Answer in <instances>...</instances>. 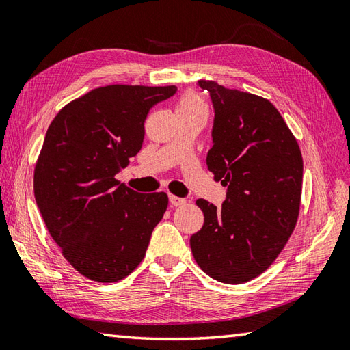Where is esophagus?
Returning a JSON list of instances; mask_svg holds the SVG:
<instances>
[{
	"label": "esophagus",
	"mask_w": 350,
	"mask_h": 350,
	"mask_svg": "<svg viewBox=\"0 0 350 350\" xmlns=\"http://www.w3.org/2000/svg\"><path fill=\"white\" fill-rule=\"evenodd\" d=\"M170 203L173 204V206H182V204H185L187 203V200H185V198H180V197H177V196H173V194H170Z\"/></svg>",
	"instance_id": "obj_1"
}]
</instances>
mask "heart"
<instances>
[{
    "label": "heart",
    "mask_w": 350,
    "mask_h": 350,
    "mask_svg": "<svg viewBox=\"0 0 350 350\" xmlns=\"http://www.w3.org/2000/svg\"><path fill=\"white\" fill-rule=\"evenodd\" d=\"M177 111L206 112V107H204V103L200 98V95L194 91H187L180 95L179 101H177Z\"/></svg>",
    "instance_id": "b5f03b06"
}]
</instances>
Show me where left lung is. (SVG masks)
<instances>
[{
    "label": "left lung",
    "mask_w": 350,
    "mask_h": 350,
    "mask_svg": "<svg viewBox=\"0 0 350 350\" xmlns=\"http://www.w3.org/2000/svg\"><path fill=\"white\" fill-rule=\"evenodd\" d=\"M215 118L208 170L228 187L221 208L198 198L204 223L189 244L198 267L223 284L255 279L275 262L296 228L304 161L299 144L271 103L212 80Z\"/></svg>",
    "instance_id": "1"
}]
</instances>
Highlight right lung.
Returning a JSON list of instances; mask_svg holds the SVG:
<instances>
[{
    "label": "right lung",
    "instance_id": "add662e5",
    "mask_svg": "<svg viewBox=\"0 0 350 350\" xmlns=\"http://www.w3.org/2000/svg\"><path fill=\"white\" fill-rule=\"evenodd\" d=\"M176 86L109 85L68 103L46 130L34 198L62 255L101 284L129 276L146 256L165 193L141 194L115 179L142 147L144 122Z\"/></svg>",
    "mask_w": 350,
    "mask_h": 350
}]
</instances>
